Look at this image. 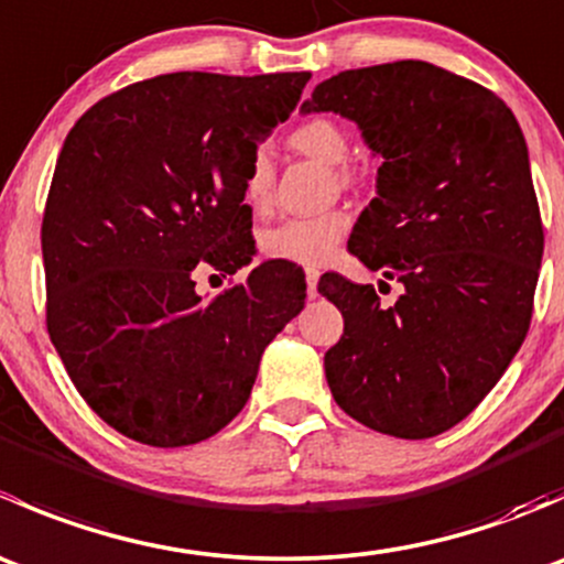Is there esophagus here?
Wrapping results in <instances>:
<instances>
[{
	"instance_id": "obj_1",
	"label": "esophagus",
	"mask_w": 564,
	"mask_h": 564,
	"mask_svg": "<svg viewBox=\"0 0 564 564\" xmlns=\"http://www.w3.org/2000/svg\"><path fill=\"white\" fill-rule=\"evenodd\" d=\"M305 283H308V297H316V294H318V289H316L318 270H316V267H308V270H305Z\"/></svg>"
}]
</instances>
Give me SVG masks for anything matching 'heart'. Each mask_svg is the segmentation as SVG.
I'll return each instance as SVG.
<instances>
[{
    "mask_svg": "<svg viewBox=\"0 0 564 564\" xmlns=\"http://www.w3.org/2000/svg\"><path fill=\"white\" fill-rule=\"evenodd\" d=\"M294 150L303 155L316 158V161L327 163V166H340L349 158L351 144L346 130L340 128L335 119L314 117L308 122L300 124L292 133ZM246 202L253 209H267L272 198V163L264 150L253 152L246 172ZM349 231V215L344 209H329L322 215H303V218H289L270 229L261 240L267 256L283 261H294V264H324L329 256L335 253L338 242Z\"/></svg>",
    "mask_w": 564,
    "mask_h": 564,
    "instance_id": "heart-1",
    "label": "heart"
}]
</instances>
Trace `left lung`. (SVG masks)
I'll list each match as a JSON object with an SVG mask.
<instances>
[{
  "label": "left lung",
  "mask_w": 564,
  "mask_h": 564,
  "mask_svg": "<svg viewBox=\"0 0 564 564\" xmlns=\"http://www.w3.org/2000/svg\"><path fill=\"white\" fill-rule=\"evenodd\" d=\"M300 111L351 119L382 161L349 250L403 286L384 308L373 286L324 272L318 292L344 314L324 355L329 392L379 434L429 440L491 392L527 338L543 226L524 133L486 87L417 59L338 73Z\"/></svg>",
  "instance_id": "1"
}]
</instances>
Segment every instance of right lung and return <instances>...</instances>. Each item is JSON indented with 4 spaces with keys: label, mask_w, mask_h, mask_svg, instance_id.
<instances>
[{
    "label": "right lung",
    "mask_w": 564,
    "mask_h": 564,
    "mask_svg": "<svg viewBox=\"0 0 564 564\" xmlns=\"http://www.w3.org/2000/svg\"><path fill=\"white\" fill-rule=\"evenodd\" d=\"M311 73H166L108 95L62 144L43 215L48 335L73 384L128 440L185 447L246 406L305 275L261 261L204 300L196 264L256 256L246 172Z\"/></svg>",
    "instance_id": "1"
}]
</instances>
